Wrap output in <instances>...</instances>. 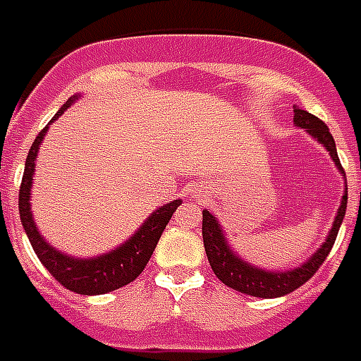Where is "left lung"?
<instances>
[{
	"label": "left lung",
	"instance_id": "obj_1",
	"mask_svg": "<svg viewBox=\"0 0 361 361\" xmlns=\"http://www.w3.org/2000/svg\"><path fill=\"white\" fill-rule=\"evenodd\" d=\"M293 124L303 128L311 137H315L317 142L323 145L334 161L340 175L344 176V169L340 165L336 145H334L332 134L329 132V128L323 120H319L311 112L301 111L299 106H295L293 109ZM344 180H346V176H344ZM346 204H348V188H344L338 212L334 216L331 231L326 235L323 245L303 264H299L298 268H290V270H264V268L252 267L250 262L243 260L239 255H235L231 245L227 243L226 233L219 226L217 217L209 214L208 209H204L202 212V237H204V249L208 255L209 267L214 270V274L226 286L241 291V293H247V295H252V298L270 299L288 295L293 290H298L299 286L307 282L309 278L319 270V267L323 264L324 258L329 257L332 245L336 241L340 226H342V219L346 216Z\"/></svg>",
	"mask_w": 361,
	"mask_h": 361
}]
</instances>
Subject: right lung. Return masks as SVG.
I'll use <instances>...</instances> for the list:
<instances>
[{
    "label": "right lung",
    "instance_id": "right-lung-1",
    "mask_svg": "<svg viewBox=\"0 0 361 361\" xmlns=\"http://www.w3.org/2000/svg\"><path fill=\"white\" fill-rule=\"evenodd\" d=\"M78 99L79 94L70 97L62 109L56 112V116L50 120V124L58 116H62L63 111L75 103ZM50 124H46L44 130L37 135V140L30 145L27 161H25V173H23L21 190H19V216H21L25 233L29 237L30 245L37 252V257L40 258V262L63 288L81 293V295H101V293L118 290L122 286L134 282L135 278L144 272L145 264L149 262L153 250L157 247L161 233L165 231L169 219L173 217L175 209L183 202L173 200L155 209L128 241L104 255L91 258H75L58 250L40 235L37 224L32 219V212H30V188H32V180H35L32 176H35V167H37V155L44 135L48 134Z\"/></svg>",
    "mask_w": 361,
    "mask_h": 361
}]
</instances>
